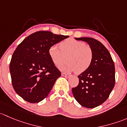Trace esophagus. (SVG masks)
Returning a JSON list of instances; mask_svg holds the SVG:
<instances>
[{
  "instance_id": "34e87169",
  "label": "esophagus",
  "mask_w": 127,
  "mask_h": 127,
  "mask_svg": "<svg viewBox=\"0 0 127 127\" xmlns=\"http://www.w3.org/2000/svg\"><path fill=\"white\" fill-rule=\"evenodd\" d=\"M62 76L65 77V78H69L70 77V75L68 74H66V73H62Z\"/></svg>"
}]
</instances>
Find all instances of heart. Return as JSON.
I'll return each instance as SVG.
<instances>
[{
	"instance_id": "heart-1",
	"label": "heart",
	"mask_w": 127,
	"mask_h": 127,
	"mask_svg": "<svg viewBox=\"0 0 127 127\" xmlns=\"http://www.w3.org/2000/svg\"><path fill=\"white\" fill-rule=\"evenodd\" d=\"M60 48L56 44L51 46L48 50V54L57 66L65 63L66 57H68V63L59 66L62 71L82 73L90 67L93 60V51L85 43L68 38L60 43Z\"/></svg>"
}]
</instances>
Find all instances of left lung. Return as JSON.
I'll use <instances>...</instances> for the list:
<instances>
[{
	"label": "left lung",
	"instance_id": "1",
	"mask_svg": "<svg viewBox=\"0 0 127 127\" xmlns=\"http://www.w3.org/2000/svg\"><path fill=\"white\" fill-rule=\"evenodd\" d=\"M74 38L89 45L93 60L90 67L78 76L79 84L72 89V93L82 106L95 108L108 99L114 87V64L109 52L101 42L92 38Z\"/></svg>",
	"mask_w": 127,
	"mask_h": 127
}]
</instances>
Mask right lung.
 <instances>
[{
	"mask_svg": "<svg viewBox=\"0 0 127 127\" xmlns=\"http://www.w3.org/2000/svg\"><path fill=\"white\" fill-rule=\"evenodd\" d=\"M69 36L39 31L30 35L16 48L10 71L15 92L29 103L44 100L61 73L51 59L48 50Z\"/></svg>",
	"mask_w": 127,
	"mask_h": 127,
	"instance_id": "1",
	"label": "right lung"
}]
</instances>
